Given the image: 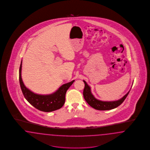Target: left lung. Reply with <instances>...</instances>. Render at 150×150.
<instances>
[{"label": "left lung", "instance_id": "left-lung-1", "mask_svg": "<svg viewBox=\"0 0 150 150\" xmlns=\"http://www.w3.org/2000/svg\"><path fill=\"white\" fill-rule=\"evenodd\" d=\"M83 81L85 84V88L83 91V96H84L85 100L91 107L99 110H110V109L117 108L124 102V100L126 99L127 96L129 93V91L123 98H122L120 100H118L116 101H112V102L101 101L96 99V98L93 96V95L91 92L90 86L87 84L85 81L83 80Z\"/></svg>", "mask_w": 150, "mask_h": 150}]
</instances>
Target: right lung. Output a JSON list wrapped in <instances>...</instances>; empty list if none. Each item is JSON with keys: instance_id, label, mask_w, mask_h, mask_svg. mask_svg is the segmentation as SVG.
Segmentation results:
<instances>
[{"instance_id": "add662e5", "label": "right lung", "mask_w": 150, "mask_h": 150, "mask_svg": "<svg viewBox=\"0 0 150 150\" xmlns=\"http://www.w3.org/2000/svg\"><path fill=\"white\" fill-rule=\"evenodd\" d=\"M22 62L19 67V83L21 90L25 99L36 109L45 112H50L59 109L65 102V95L67 89L75 80L62 85L60 88L53 94L49 95H39L35 94L27 89L24 85L22 77Z\"/></svg>"}]
</instances>
